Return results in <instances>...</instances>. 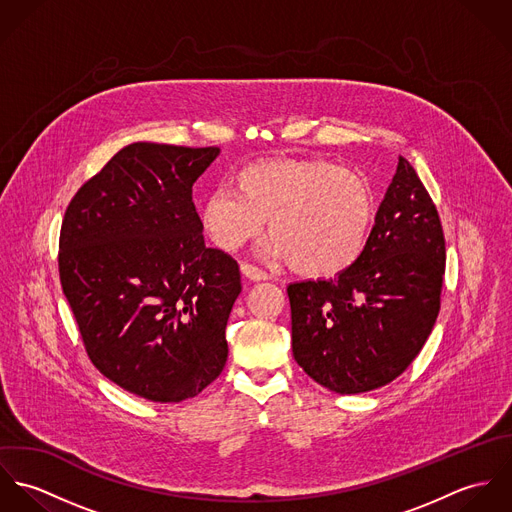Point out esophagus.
Segmentation results:
<instances>
[{
    "label": "esophagus",
    "instance_id": "34e87169",
    "mask_svg": "<svg viewBox=\"0 0 512 512\" xmlns=\"http://www.w3.org/2000/svg\"><path fill=\"white\" fill-rule=\"evenodd\" d=\"M240 272H242L248 280H252V282H264V280L270 278L264 270H260V268L252 266V264H246V262L240 264Z\"/></svg>",
    "mask_w": 512,
    "mask_h": 512
}]
</instances>
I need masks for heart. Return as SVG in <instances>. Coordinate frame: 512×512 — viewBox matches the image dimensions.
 <instances>
[{"mask_svg":"<svg viewBox=\"0 0 512 512\" xmlns=\"http://www.w3.org/2000/svg\"><path fill=\"white\" fill-rule=\"evenodd\" d=\"M376 199L365 177L325 159H264L242 167L232 189L213 191L201 209L207 236L226 252L242 248L268 219L262 254L290 260L297 274L327 280L365 252Z\"/></svg>","mask_w":512,"mask_h":512,"instance_id":"1","label":"heart"}]
</instances>
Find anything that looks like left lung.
Returning <instances> with one entry per match:
<instances>
[{
    "instance_id": "1",
    "label": "left lung",
    "mask_w": 512,
    "mask_h": 512,
    "mask_svg": "<svg viewBox=\"0 0 512 512\" xmlns=\"http://www.w3.org/2000/svg\"><path fill=\"white\" fill-rule=\"evenodd\" d=\"M443 274L438 209L400 157L363 256L331 280L288 286L293 359L337 394L392 382L434 329Z\"/></svg>"
}]
</instances>
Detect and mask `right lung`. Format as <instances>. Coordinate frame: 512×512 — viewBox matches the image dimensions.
Listing matches in <instances>:
<instances>
[{"mask_svg": "<svg viewBox=\"0 0 512 512\" xmlns=\"http://www.w3.org/2000/svg\"><path fill=\"white\" fill-rule=\"evenodd\" d=\"M219 153L122 147L76 191L61 226V286L92 365L151 402L193 398L226 365L240 270L205 246L193 203Z\"/></svg>", "mask_w": 512, "mask_h": 512, "instance_id": "obj_1", "label": "right lung"}]
</instances>
